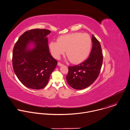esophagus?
Listing matches in <instances>:
<instances>
[{
    "mask_svg": "<svg viewBox=\"0 0 130 130\" xmlns=\"http://www.w3.org/2000/svg\"><path fill=\"white\" fill-rule=\"evenodd\" d=\"M58 65L59 66H61L63 65V64H62V63H60V62H58Z\"/></svg>",
    "mask_w": 130,
    "mask_h": 130,
    "instance_id": "esophagus-1",
    "label": "esophagus"
}]
</instances>
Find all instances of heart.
<instances>
[{"label": "heart", "instance_id": "b5f03b06", "mask_svg": "<svg viewBox=\"0 0 130 130\" xmlns=\"http://www.w3.org/2000/svg\"><path fill=\"white\" fill-rule=\"evenodd\" d=\"M49 47L52 55L59 59L65 53L68 59L74 64L84 61L89 56L92 47V39L88 34L75 32L59 36L57 41H52Z\"/></svg>", "mask_w": 130, "mask_h": 130}]
</instances>
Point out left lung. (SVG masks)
I'll return each instance as SVG.
<instances>
[{"label":"left lung","mask_w":130,"mask_h":130,"mask_svg":"<svg viewBox=\"0 0 130 130\" xmlns=\"http://www.w3.org/2000/svg\"><path fill=\"white\" fill-rule=\"evenodd\" d=\"M92 49L88 59L81 64L68 67L66 80L76 90H83L91 85L98 77L103 63V54L99 41L93 35Z\"/></svg>","instance_id":"left-lung-1"}]
</instances>
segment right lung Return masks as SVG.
Returning a JSON list of instances; mask_svg holds the SVG:
<instances>
[{
  "instance_id": "add662e5",
  "label": "right lung",
  "mask_w": 130,
  "mask_h": 130,
  "mask_svg": "<svg viewBox=\"0 0 130 130\" xmlns=\"http://www.w3.org/2000/svg\"><path fill=\"white\" fill-rule=\"evenodd\" d=\"M47 29H35L24 32L15 43L12 67L19 80L27 88L40 90L48 83L58 62L51 55Z\"/></svg>"
}]
</instances>
